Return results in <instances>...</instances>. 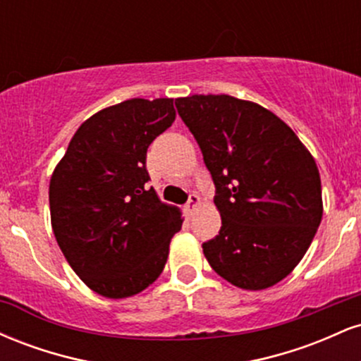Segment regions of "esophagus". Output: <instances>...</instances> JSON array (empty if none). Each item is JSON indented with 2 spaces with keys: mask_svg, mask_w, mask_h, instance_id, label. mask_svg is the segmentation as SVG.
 <instances>
[{
  "mask_svg": "<svg viewBox=\"0 0 361 361\" xmlns=\"http://www.w3.org/2000/svg\"><path fill=\"white\" fill-rule=\"evenodd\" d=\"M202 205V198L198 197L197 193H193V195H190V200H188V204L185 205V210H186V214L188 215H192L195 210L198 209V207Z\"/></svg>",
  "mask_w": 361,
  "mask_h": 361,
  "instance_id": "obj_1",
  "label": "esophagus"
}]
</instances>
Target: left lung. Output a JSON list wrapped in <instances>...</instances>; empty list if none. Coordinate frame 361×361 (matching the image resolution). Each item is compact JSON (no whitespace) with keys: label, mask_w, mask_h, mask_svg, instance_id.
I'll return each instance as SVG.
<instances>
[{"label":"left lung","mask_w":361,"mask_h":361,"mask_svg":"<svg viewBox=\"0 0 361 361\" xmlns=\"http://www.w3.org/2000/svg\"><path fill=\"white\" fill-rule=\"evenodd\" d=\"M204 154L221 214L202 244L212 270L244 290L273 287L307 252L322 219L316 161L283 120L229 94L176 98Z\"/></svg>","instance_id":"left-lung-1"}]
</instances>
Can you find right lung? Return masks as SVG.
<instances>
[{
	"label": "right lung",
	"instance_id": "right-lung-1",
	"mask_svg": "<svg viewBox=\"0 0 361 361\" xmlns=\"http://www.w3.org/2000/svg\"><path fill=\"white\" fill-rule=\"evenodd\" d=\"M173 98H132L81 123L49 185L56 241L80 279L106 299H127L156 281L178 207L147 190L149 144L175 122Z\"/></svg>",
	"mask_w": 361,
	"mask_h": 361
}]
</instances>
